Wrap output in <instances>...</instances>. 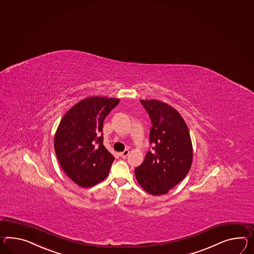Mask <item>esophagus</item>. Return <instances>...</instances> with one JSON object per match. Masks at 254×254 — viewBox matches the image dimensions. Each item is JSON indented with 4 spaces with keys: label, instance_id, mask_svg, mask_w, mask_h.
<instances>
[{
    "label": "esophagus",
    "instance_id": "34e87169",
    "mask_svg": "<svg viewBox=\"0 0 254 254\" xmlns=\"http://www.w3.org/2000/svg\"><path fill=\"white\" fill-rule=\"evenodd\" d=\"M128 154H129V150L128 149H126V150H124L123 152H120L119 153V155L122 157V158H127V156H128Z\"/></svg>",
    "mask_w": 254,
    "mask_h": 254
}]
</instances>
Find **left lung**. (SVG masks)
<instances>
[{
	"label": "left lung",
	"instance_id": "left-lung-1",
	"mask_svg": "<svg viewBox=\"0 0 254 254\" xmlns=\"http://www.w3.org/2000/svg\"><path fill=\"white\" fill-rule=\"evenodd\" d=\"M140 103L151 119L149 141L155 146L135 169V175L146 192L161 195L178 185L189 172L192 140L186 121L172 105L155 99L140 100Z\"/></svg>",
	"mask_w": 254,
	"mask_h": 254
}]
</instances>
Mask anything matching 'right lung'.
I'll return each mask as SVG.
<instances>
[{"mask_svg": "<svg viewBox=\"0 0 254 254\" xmlns=\"http://www.w3.org/2000/svg\"><path fill=\"white\" fill-rule=\"evenodd\" d=\"M120 100L91 96L73 105L62 118L54 148L62 170L78 186L87 188L107 177L115 157L103 144V123Z\"/></svg>", "mask_w": 254, "mask_h": 254, "instance_id": "add662e5", "label": "right lung"}]
</instances>
